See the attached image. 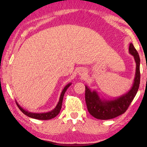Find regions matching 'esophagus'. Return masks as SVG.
Instances as JSON below:
<instances>
[{"mask_svg": "<svg viewBox=\"0 0 147 147\" xmlns=\"http://www.w3.org/2000/svg\"><path fill=\"white\" fill-rule=\"evenodd\" d=\"M81 74H82V75H83V74H84V72H83V71L81 72Z\"/></svg>", "mask_w": 147, "mask_h": 147, "instance_id": "34e87169", "label": "esophagus"}]
</instances>
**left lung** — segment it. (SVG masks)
<instances>
[{
  "mask_svg": "<svg viewBox=\"0 0 147 147\" xmlns=\"http://www.w3.org/2000/svg\"><path fill=\"white\" fill-rule=\"evenodd\" d=\"M129 52L134 57L136 66L133 85L129 91L119 97L107 100L100 99L96 91L92 92L88 86H85V101L87 109L89 113L95 118L107 120L124 114L136 95L140 83V59L138 52L131 43L129 44Z\"/></svg>",
  "mask_w": 147,
  "mask_h": 147,
  "instance_id": "8db88e82",
  "label": "left lung"
}]
</instances>
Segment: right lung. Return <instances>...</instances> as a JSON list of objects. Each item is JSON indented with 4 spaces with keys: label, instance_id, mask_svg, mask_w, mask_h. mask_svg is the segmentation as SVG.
Segmentation results:
<instances>
[{
    "label": "right lung",
    "instance_id": "add662e5",
    "mask_svg": "<svg viewBox=\"0 0 147 147\" xmlns=\"http://www.w3.org/2000/svg\"><path fill=\"white\" fill-rule=\"evenodd\" d=\"M70 85H71V83H68L67 85L64 87V88L63 89L62 92H61L60 98H59V101L58 102L57 106H56L55 108H54L51 112H45V113H33V112H30L24 110V109H23L21 107H20V105L18 104L17 102H16V104L18 105V107H19V109L21 110V111L23 112V114H24L26 115H27V116H28L30 117L36 119H39V120L51 119L55 117V116H57L59 112H60V111H61V107H62V100H63L64 93H65V91L67 90V89L70 86Z\"/></svg>",
    "mask_w": 147,
    "mask_h": 147
}]
</instances>
